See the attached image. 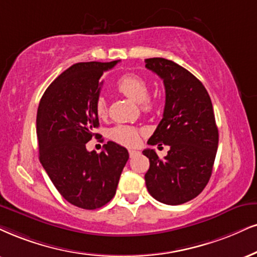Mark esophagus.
<instances>
[{"label":"esophagus","mask_w":257,"mask_h":257,"mask_svg":"<svg viewBox=\"0 0 257 257\" xmlns=\"http://www.w3.org/2000/svg\"><path fill=\"white\" fill-rule=\"evenodd\" d=\"M128 154H130V157H135L139 154V151L135 150V149H128Z\"/></svg>","instance_id":"1"}]
</instances>
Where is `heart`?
Segmentation results:
<instances>
[{
	"label": "heart",
	"instance_id": "b5f03b06",
	"mask_svg": "<svg viewBox=\"0 0 257 257\" xmlns=\"http://www.w3.org/2000/svg\"><path fill=\"white\" fill-rule=\"evenodd\" d=\"M116 88L120 93L135 102L139 103L141 109L145 113L151 112L156 107L155 100L149 97V83L144 77L137 74H126L121 76L116 82ZM95 113L99 118L107 115V102L102 96H99L95 101ZM141 131L134 126L118 125L109 131V138L116 143L135 147L139 142Z\"/></svg>",
	"mask_w": 257,
	"mask_h": 257
}]
</instances>
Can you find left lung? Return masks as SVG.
<instances>
[{"label": "left lung", "mask_w": 257, "mask_h": 257, "mask_svg": "<svg viewBox=\"0 0 257 257\" xmlns=\"http://www.w3.org/2000/svg\"><path fill=\"white\" fill-rule=\"evenodd\" d=\"M145 66L163 80V118L149 145H169L163 160L145 149L150 168L145 183L150 195L167 205H181L202 192L210 180L218 149V127L208 95L194 75L166 58L145 59Z\"/></svg>", "instance_id": "left-lung-1"}]
</instances>
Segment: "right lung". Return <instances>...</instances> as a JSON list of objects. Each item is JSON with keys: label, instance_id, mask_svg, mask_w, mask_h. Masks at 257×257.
<instances>
[{"label": "right lung", "instance_id": "add662e5", "mask_svg": "<svg viewBox=\"0 0 257 257\" xmlns=\"http://www.w3.org/2000/svg\"><path fill=\"white\" fill-rule=\"evenodd\" d=\"M119 61L76 63L45 90L37 113L39 160L57 191L84 210L102 207L115 195L128 160L121 145L107 142L100 154L88 151L94 128L99 127L95 101L104 71Z\"/></svg>", "mask_w": 257, "mask_h": 257}]
</instances>
